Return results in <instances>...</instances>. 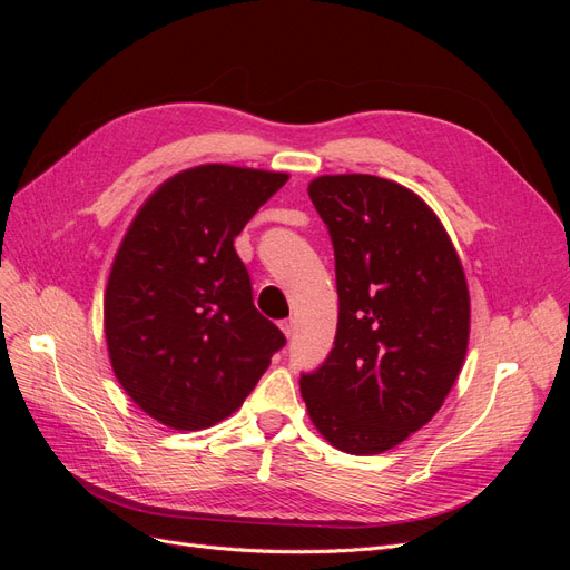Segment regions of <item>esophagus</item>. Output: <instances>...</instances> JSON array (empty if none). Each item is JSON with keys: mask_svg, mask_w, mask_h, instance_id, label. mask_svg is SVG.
<instances>
[{"mask_svg": "<svg viewBox=\"0 0 570 570\" xmlns=\"http://www.w3.org/2000/svg\"><path fill=\"white\" fill-rule=\"evenodd\" d=\"M281 331L285 333V337H292V335H295V321H292V318L281 321Z\"/></svg>", "mask_w": 570, "mask_h": 570, "instance_id": "esophagus-1", "label": "esophagus"}]
</instances>
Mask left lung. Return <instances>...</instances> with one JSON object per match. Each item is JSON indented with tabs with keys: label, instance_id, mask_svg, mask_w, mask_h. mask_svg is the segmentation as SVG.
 <instances>
[{
	"label": "left lung",
	"instance_id": "obj_1",
	"mask_svg": "<svg viewBox=\"0 0 570 570\" xmlns=\"http://www.w3.org/2000/svg\"><path fill=\"white\" fill-rule=\"evenodd\" d=\"M335 249L340 297L331 354L299 387L318 433L347 454H381L421 430L469 350L471 297L435 212L392 180L308 183Z\"/></svg>",
	"mask_w": 570,
	"mask_h": 570
}]
</instances>
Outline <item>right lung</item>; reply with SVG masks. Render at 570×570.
<instances>
[{
  "label": "right lung",
  "mask_w": 570,
  "mask_h": 570,
  "mask_svg": "<svg viewBox=\"0 0 570 570\" xmlns=\"http://www.w3.org/2000/svg\"><path fill=\"white\" fill-rule=\"evenodd\" d=\"M287 178L195 166L132 218L109 273L105 335L116 381L159 423L202 430L228 419L285 347L278 325L256 312L233 243Z\"/></svg>",
  "instance_id": "right-lung-1"
}]
</instances>
